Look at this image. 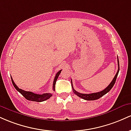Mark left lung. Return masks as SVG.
<instances>
[{
	"instance_id": "obj_1",
	"label": "left lung",
	"mask_w": 131,
	"mask_h": 131,
	"mask_svg": "<svg viewBox=\"0 0 131 131\" xmlns=\"http://www.w3.org/2000/svg\"><path fill=\"white\" fill-rule=\"evenodd\" d=\"M117 65H118V70H117V72L116 74L115 75L114 77L113 78V80L111 81V83H110V85L106 88L105 89H104L103 90L101 91V92H97V93H93L90 94H84V93H80L77 92V91L73 89V85H72V82L71 80V83H72V89L73 90V93H74L75 95H77L78 96L82 98V99H84L85 100H95L99 99L100 98H101V96H103V95H105V94H106L108 92H109L110 90L113 88V86H114V83H115L116 80V78L117 77V75H118L119 71V59L118 58H117Z\"/></svg>"
}]
</instances>
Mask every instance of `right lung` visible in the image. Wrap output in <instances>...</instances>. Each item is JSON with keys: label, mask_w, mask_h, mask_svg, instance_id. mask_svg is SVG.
I'll return each mask as SVG.
<instances>
[{"label": "right lung", "mask_w": 131, "mask_h": 131, "mask_svg": "<svg viewBox=\"0 0 131 131\" xmlns=\"http://www.w3.org/2000/svg\"><path fill=\"white\" fill-rule=\"evenodd\" d=\"M61 70H60L59 71L56 73V75L55 76V78H54V80L53 82V86H52V89H53L54 91L55 90L56 82L57 79H58L59 75V74L61 73ZM11 79H12V82L13 83V85H14V87L15 88V89L17 90L18 92H20V93H21L26 100H28L37 101V102H41V101H44L46 100L49 99V98L52 96V94L51 93H43L42 94V95H39V94L34 93L33 92H27V91H25L23 90L19 89L18 86H17V85L14 83V80H13L12 77H11Z\"/></svg>", "instance_id": "right-lung-1"}]
</instances>
